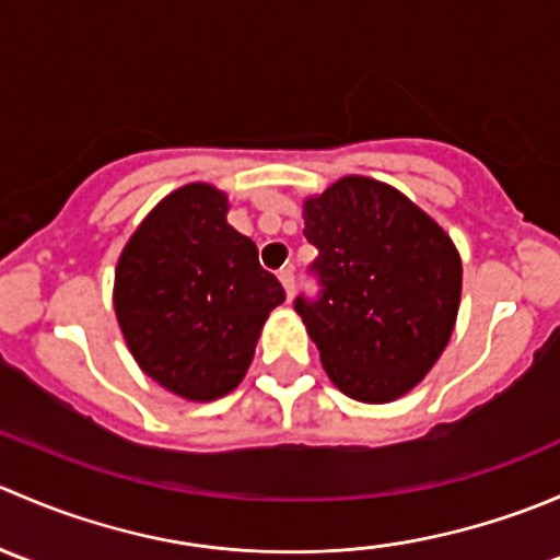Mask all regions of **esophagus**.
<instances>
[{"instance_id":"esophagus-1","label":"esophagus","mask_w":560,"mask_h":560,"mask_svg":"<svg viewBox=\"0 0 560 560\" xmlns=\"http://www.w3.org/2000/svg\"><path fill=\"white\" fill-rule=\"evenodd\" d=\"M279 281H281V287H284L287 298H292V292H295V268H292V265L281 268L279 270Z\"/></svg>"}]
</instances>
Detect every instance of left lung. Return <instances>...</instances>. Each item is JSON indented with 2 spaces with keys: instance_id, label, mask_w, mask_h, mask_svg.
I'll list each match as a JSON object with an SVG mask.
<instances>
[{
  "instance_id": "left-lung-1",
  "label": "left lung",
  "mask_w": 560,
  "mask_h": 560,
  "mask_svg": "<svg viewBox=\"0 0 560 560\" xmlns=\"http://www.w3.org/2000/svg\"><path fill=\"white\" fill-rule=\"evenodd\" d=\"M319 295L295 312L327 376L363 404L420 385L453 336L460 254L450 235L382 180L347 175L303 202Z\"/></svg>"
}]
</instances>
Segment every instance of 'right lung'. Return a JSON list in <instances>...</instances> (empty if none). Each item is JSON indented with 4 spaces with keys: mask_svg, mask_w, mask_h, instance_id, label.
Here are the masks:
<instances>
[{
    "mask_svg": "<svg viewBox=\"0 0 560 560\" xmlns=\"http://www.w3.org/2000/svg\"><path fill=\"white\" fill-rule=\"evenodd\" d=\"M284 287L228 224V197L186 184L143 219L116 265L118 327L143 374L186 400H217L244 380Z\"/></svg>",
    "mask_w": 560,
    "mask_h": 560,
    "instance_id": "obj_1",
    "label": "right lung"
}]
</instances>
